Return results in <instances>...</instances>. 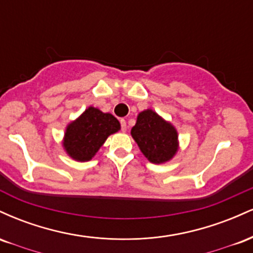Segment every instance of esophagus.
<instances>
[{
  "label": "esophagus",
  "instance_id": "1",
  "mask_svg": "<svg viewBox=\"0 0 253 253\" xmlns=\"http://www.w3.org/2000/svg\"><path fill=\"white\" fill-rule=\"evenodd\" d=\"M120 124H121V130H123V132H126V129H127L126 120H125V119H121Z\"/></svg>",
  "mask_w": 253,
  "mask_h": 253
}]
</instances>
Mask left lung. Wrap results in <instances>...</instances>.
<instances>
[{"instance_id":"8db88e82","label":"left lung","mask_w":253,"mask_h":253,"mask_svg":"<svg viewBox=\"0 0 253 253\" xmlns=\"http://www.w3.org/2000/svg\"><path fill=\"white\" fill-rule=\"evenodd\" d=\"M130 134L143 155L153 164L169 162L178 150L176 128L152 109L139 113Z\"/></svg>"}]
</instances>
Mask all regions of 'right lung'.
Here are the masks:
<instances>
[{"instance_id": "right-lung-1", "label": "right lung", "mask_w": 253, "mask_h": 253, "mask_svg": "<svg viewBox=\"0 0 253 253\" xmlns=\"http://www.w3.org/2000/svg\"><path fill=\"white\" fill-rule=\"evenodd\" d=\"M119 129L120 123L117 118L95 107H89L66 127L64 150L75 161L88 162L96 155L107 138Z\"/></svg>"}]
</instances>
